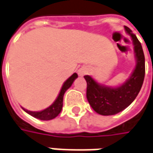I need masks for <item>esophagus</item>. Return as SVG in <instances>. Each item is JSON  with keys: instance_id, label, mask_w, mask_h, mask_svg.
<instances>
[{"instance_id": "1", "label": "esophagus", "mask_w": 153, "mask_h": 153, "mask_svg": "<svg viewBox=\"0 0 153 153\" xmlns=\"http://www.w3.org/2000/svg\"><path fill=\"white\" fill-rule=\"evenodd\" d=\"M79 76H84L85 74H86L88 73V69L86 68H81L80 69H79Z\"/></svg>"}]
</instances>
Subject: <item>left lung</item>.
Here are the masks:
<instances>
[{"label":"left lung","mask_w":153,"mask_h":153,"mask_svg":"<svg viewBox=\"0 0 153 153\" xmlns=\"http://www.w3.org/2000/svg\"><path fill=\"white\" fill-rule=\"evenodd\" d=\"M125 29L132 39L136 58V67L130 78L123 85L113 88L97 83L89 75L84 76L87 84L88 102L95 112L105 116L114 115L130 105L139 94L144 82L146 68L141 43L129 27H125Z\"/></svg>","instance_id":"8db88e82"}]
</instances>
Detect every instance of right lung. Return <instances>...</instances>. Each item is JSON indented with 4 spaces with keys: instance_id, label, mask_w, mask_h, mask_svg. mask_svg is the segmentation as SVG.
<instances>
[{
    "instance_id": "add662e5",
    "label": "right lung",
    "mask_w": 153,
    "mask_h": 153,
    "mask_svg": "<svg viewBox=\"0 0 153 153\" xmlns=\"http://www.w3.org/2000/svg\"><path fill=\"white\" fill-rule=\"evenodd\" d=\"M77 77H78V74H74L72 76L69 77L65 81V83L63 84L62 87H61V90L59 94L57 99L55 100V101L53 103L50 105L49 107L42 110L41 112H32V111H28V110H26L23 108L24 111L27 112L28 114H30L33 117L39 119L41 120H50L54 119L55 117H57L59 114V112H61V109L63 106V97H64L66 91L72 85L73 82L74 81V79Z\"/></svg>"
}]
</instances>
